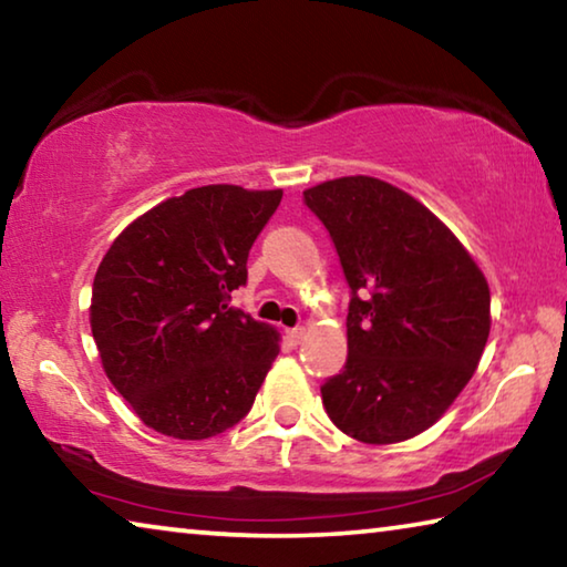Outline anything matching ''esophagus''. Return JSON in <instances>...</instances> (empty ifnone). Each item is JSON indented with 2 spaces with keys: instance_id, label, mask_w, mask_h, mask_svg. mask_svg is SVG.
Wrapping results in <instances>:
<instances>
[{
  "instance_id": "1",
  "label": "esophagus",
  "mask_w": 567,
  "mask_h": 567,
  "mask_svg": "<svg viewBox=\"0 0 567 567\" xmlns=\"http://www.w3.org/2000/svg\"><path fill=\"white\" fill-rule=\"evenodd\" d=\"M287 338H290L292 344H300L305 340V328H292L287 330Z\"/></svg>"
}]
</instances>
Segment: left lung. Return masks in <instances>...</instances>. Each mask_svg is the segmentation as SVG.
Returning <instances> with one entry per match:
<instances>
[{
	"instance_id": "left-lung-1",
	"label": "left lung",
	"mask_w": 567,
	"mask_h": 567,
	"mask_svg": "<svg viewBox=\"0 0 567 567\" xmlns=\"http://www.w3.org/2000/svg\"><path fill=\"white\" fill-rule=\"evenodd\" d=\"M350 285L348 362L322 390L344 435L402 443L445 415L491 334V287L460 239L378 177L305 189Z\"/></svg>"
}]
</instances>
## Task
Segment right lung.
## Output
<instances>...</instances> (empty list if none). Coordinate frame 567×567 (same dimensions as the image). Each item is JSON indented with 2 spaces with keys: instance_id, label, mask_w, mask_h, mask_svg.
<instances>
[{
  "instance_id": "right-lung-1",
  "label": "right lung",
  "mask_w": 567,
  "mask_h": 567,
  "mask_svg": "<svg viewBox=\"0 0 567 567\" xmlns=\"http://www.w3.org/2000/svg\"><path fill=\"white\" fill-rule=\"evenodd\" d=\"M282 189L207 185L134 219L102 257L90 324L137 417L177 440L225 433L252 408L280 334L237 307L249 247Z\"/></svg>"
}]
</instances>
